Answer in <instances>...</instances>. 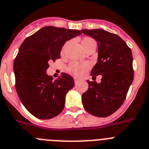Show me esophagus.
<instances>
[{
  "label": "esophagus",
  "instance_id": "esophagus-1",
  "mask_svg": "<svg viewBox=\"0 0 149 149\" xmlns=\"http://www.w3.org/2000/svg\"><path fill=\"white\" fill-rule=\"evenodd\" d=\"M74 81H75V83H76H76H78V82H79V79L78 78L75 77L74 78Z\"/></svg>",
  "mask_w": 149,
  "mask_h": 149
}]
</instances>
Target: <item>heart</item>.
I'll return each instance as SVG.
<instances>
[{
  "label": "heart",
  "mask_w": 149,
  "mask_h": 149,
  "mask_svg": "<svg viewBox=\"0 0 149 149\" xmlns=\"http://www.w3.org/2000/svg\"><path fill=\"white\" fill-rule=\"evenodd\" d=\"M95 41L93 38H89V37H85L81 40V45L84 49L91 45V43ZM65 49V47L62 48V52ZM90 65L88 62H76V61H72L69 64V65L67 68V71L70 74L73 75L74 76L80 77L83 76L84 73L89 69Z\"/></svg>",
  "instance_id": "b5f03b06"
}]
</instances>
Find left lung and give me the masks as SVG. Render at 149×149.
<instances>
[{
    "instance_id": "1",
    "label": "left lung",
    "mask_w": 149,
    "mask_h": 149,
    "mask_svg": "<svg viewBox=\"0 0 149 149\" xmlns=\"http://www.w3.org/2000/svg\"><path fill=\"white\" fill-rule=\"evenodd\" d=\"M98 45V62L91 70L93 80L102 75L101 82L88 81V89L81 96L88 113L107 117L124 102L134 79L131 49L120 36L101 29H82Z\"/></svg>"
}]
</instances>
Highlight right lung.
<instances>
[{"label":"right lung","instance_id":"obj_1","mask_svg":"<svg viewBox=\"0 0 149 149\" xmlns=\"http://www.w3.org/2000/svg\"><path fill=\"white\" fill-rule=\"evenodd\" d=\"M80 34L78 29L45 26L20 47L14 61L15 89L24 106L36 117L52 119L65 108V96L74 86V80L62 73L54 81L46 70L49 61L60 58L65 43Z\"/></svg>","mask_w":149,"mask_h":149}]
</instances>
